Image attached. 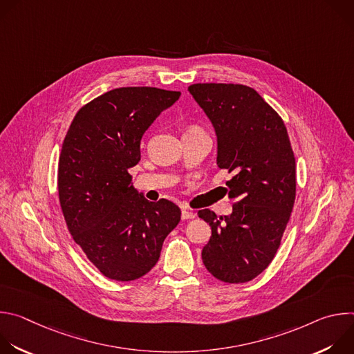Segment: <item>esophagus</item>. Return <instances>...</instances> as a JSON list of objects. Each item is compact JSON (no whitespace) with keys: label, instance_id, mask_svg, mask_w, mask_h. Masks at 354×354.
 I'll return each instance as SVG.
<instances>
[{"label":"esophagus","instance_id":"1","mask_svg":"<svg viewBox=\"0 0 354 354\" xmlns=\"http://www.w3.org/2000/svg\"><path fill=\"white\" fill-rule=\"evenodd\" d=\"M194 213L193 212H190V210H187V209H183L182 210V220H192V218H194Z\"/></svg>","mask_w":354,"mask_h":354}]
</instances>
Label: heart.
Returning a JSON list of instances; mask_svg holds the SVG:
<instances>
[{
	"label": "heart",
	"instance_id": "heart-1",
	"mask_svg": "<svg viewBox=\"0 0 354 354\" xmlns=\"http://www.w3.org/2000/svg\"><path fill=\"white\" fill-rule=\"evenodd\" d=\"M186 131H203V130H201L198 126H190Z\"/></svg>",
	"mask_w": 354,
	"mask_h": 354
}]
</instances>
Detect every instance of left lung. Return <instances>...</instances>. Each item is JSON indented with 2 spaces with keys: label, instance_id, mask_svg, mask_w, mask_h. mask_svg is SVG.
<instances>
[{
  "label": "left lung",
  "instance_id": "1",
  "mask_svg": "<svg viewBox=\"0 0 354 354\" xmlns=\"http://www.w3.org/2000/svg\"><path fill=\"white\" fill-rule=\"evenodd\" d=\"M212 120L217 165L236 201L230 216L198 212L212 227L201 250L206 269L224 283H246L273 261L295 200V158L279 113L250 86L193 84L187 88Z\"/></svg>",
  "mask_w": 354,
  "mask_h": 354
}]
</instances>
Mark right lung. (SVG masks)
I'll list each match as a JSON object with an SVG mask.
<instances>
[{"instance_id": "1", "label": "right lung", "mask_w": 354, "mask_h": 354, "mask_svg": "<svg viewBox=\"0 0 354 354\" xmlns=\"http://www.w3.org/2000/svg\"><path fill=\"white\" fill-rule=\"evenodd\" d=\"M180 92L153 86L112 89L74 116L59 158V198L67 228L89 262L118 281L156 266L180 209L138 194L129 169L141 158L145 130Z\"/></svg>"}]
</instances>
